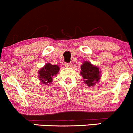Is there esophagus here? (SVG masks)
I'll return each instance as SVG.
<instances>
[{
  "label": "esophagus",
  "mask_w": 133,
  "mask_h": 133,
  "mask_svg": "<svg viewBox=\"0 0 133 133\" xmlns=\"http://www.w3.org/2000/svg\"><path fill=\"white\" fill-rule=\"evenodd\" d=\"M73 64L71 63H65V66L67 67V68H69V67H71L72 66Z\"/></svg>",
  "instance_id": "1"
}]
</instances>
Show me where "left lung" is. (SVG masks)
<instances>
[{
	"mask_svg": "<svg viewBox=\"0 0 133 133\" xmlns=\"http://www.w3.org/2000/svg\"><path fill=\"white\" fill-rule=\"evenodd\" d=\"M81 75L83 81L89 87H91L98 82L100 79V71L99 68L94 66L89 62H85L81 66Z\"/></svg>",
	"mask_w": 133,
	"mask_h": 133,
	"instance_id": "left-lung-1",
	"label": "left lung"
}]
</instances>
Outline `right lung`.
I'll return each mask as SVG.
<instances>
[{
	"instance_id": "obj_1",
	"label": "right lung",
	"mask_w": 133,
	"mask_h": 133,
	"mask_svg": "<svg viewBox=\"0 0 133 133\" xmlns=\"http://www.w3.org/2000/svg\"><path fill=\"white\" fill-rule=\"evenodd\" d=\"M59 68L58 65H52L51 64H46L44 68L39 71L40 81L42 83L47 85L52 81V77L58 74Z\"/></svg>"
}]
</instances>
